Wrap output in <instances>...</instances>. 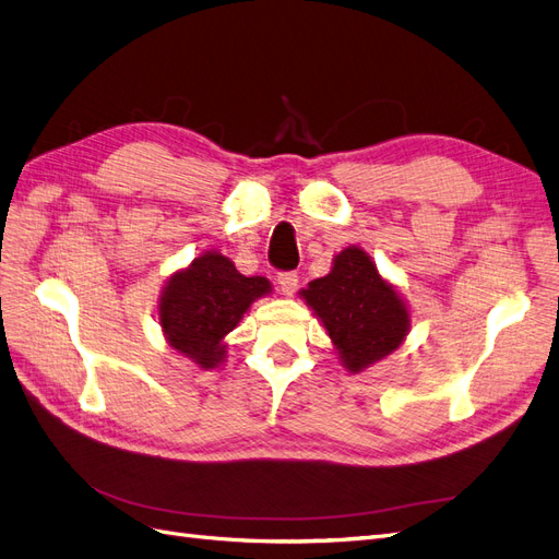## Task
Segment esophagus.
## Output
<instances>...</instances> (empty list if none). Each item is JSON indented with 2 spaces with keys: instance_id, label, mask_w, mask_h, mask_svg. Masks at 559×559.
Masks as SVG:
<instances>
[{
  "instance_id": "esophagus-1",
  "label": "esophagus",
  "mask_w": 559,
  "mask_h": 559,
  "mask_svg": "<svg viewBox=\"0 0 559 559\" xmlns=\"http://www.w3.org/2000/svg\"><path fill=\"white\" fill-rule=\"evenodd\" d=\"M277 284H280L284 296H292L298 289V275L294 273V270H286V273L277 275Z\"/></svg>"
}]
</instances>
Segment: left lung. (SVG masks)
I'll return each mask as SVG.
<instances>
[{
	"label": "left lung",
	"mask_w": 559,
	"mask_h": 559,
	"mask_svg": "<svg viewBox=\"0 0 559 559\" xmlns=\"http://www.w3.org/2000/svg\"><path fill=\"white\" fill-rule=\"evenodd\" d=\"M302 298L354 373L394 352L411 326L399 294L380 280L376 263L357 247L337 253L331 273L310 282Z\"/></svg>",
	"instance_id": "8db88e82"
}]
</instances>
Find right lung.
<instances>
[{"mask_svg":"<svg viewBox=\"0 0 559 559\" xmlns=\"http://www.w3.org/2000/svg\"><path fill=\"white\" fill-rule=\"evenodd\" d=\"M270 292L265 277H245L222 253H205L167 282L160 298V326L167 341L202 368L224 357L230 333L251 300Z\"/></svg>","mask_w":559,"mask_h":559,"instance_id":"1","label":"right lung"}]
</instances>
